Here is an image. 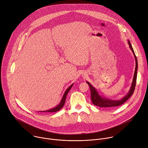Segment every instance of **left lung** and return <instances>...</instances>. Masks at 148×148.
Segmentation results:
<instances>
[{"mask_svg": "<svg viewBox=\"0 0 148 148\" xmlns=\"http://www.w3.org/2000/svg\"><path fill=\"white\" fill-rule=\"evenodd\" d=\"M128 43L129 45V47L130 49L131 50L135 59V72H134V75L132 79V82L131 83V87L127 93L123 98L118 100H113L110 99L109 98H106L105 97H103L102 96H101L97 90L88 82H86L88 84L90 91H91V98L92 102L94 105L99 106V107H102V108H112L115 106H120L122 104H123L125 101H127V99L132 95L135 85H136V76H137V69H138V61L136 57V56L134 53V50L132 47V46L131 45V43L130 42L129 40H128Z\"/></svg>", "mask_w": 148, "mask_h": 148, "instance_id": "left-lung-1", "label": "left lung"}]
</instances>
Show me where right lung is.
I'll list each match as a JSON object with an SVG mask.
<instances>
[{"label":"right lung","instance_id":"add662e5","mask_svg":"<svg viewBox=\"0 0 148 148\" xmlns=\"http://www.w3.org/2000/svg\"><path fill=\"white\" fill-rule=\"evenodd\" d=\"M73 84H71V85L66 90V91H65V92H64V95H63V97H62V99H61L60 102L59 103V104H58L57 106H56L54 107V108L50 109H49V110H45V111H40V112H55L58 111V110H60V109H61L62 108V107L64 106V103H65V102L66 95H67L68 92L69 91V90H71V88H72V87L73 86Z\"/></svg>","mask_w":148,"mask_h":148}]
</instances>
